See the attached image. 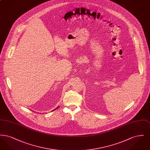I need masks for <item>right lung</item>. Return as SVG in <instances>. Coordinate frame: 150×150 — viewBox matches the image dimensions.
<instances>
[{
	"label": "right lung",
	"mask_w": 150,
	"mask_h": 150,
	"mask_svg": "<svg viewBox=\"0 0 150 150\" xmlns=\"http://www.w3.org/2000/svg\"><path fill=\"white\" fill-rule=\"evenodd\" d=\"M59 107V106H58V107H57V108H55V109H54V110H56V109H57V108H58V107Z\"/></svg>",
	"instance_id": "add662e5"
}]
</instances>
